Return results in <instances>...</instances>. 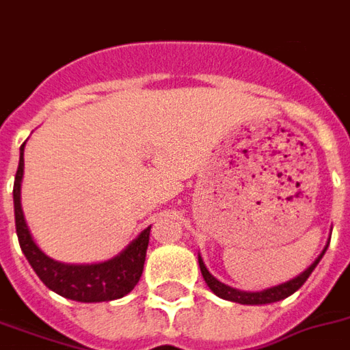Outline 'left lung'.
Wrapping results in <instances>:
<instances>
[{"instance_id": "obj_1", "label": "left lung", "mask_w": 350, "mask_h": 350, "mask_svg": "<svg viewBox=\"0 0 350 350\" xmlns=\"http://www.w3.org/2000/svg\"><path fill=\"white\" fill-rule=\"evenodd\" d=\"M326 250H328V245L324 247L323 253L313 260V264H311L309 268H306V270L301 271L300 275L288 279V281L281 283V285L270 286V288H264V291H257V293L240 291V288H234V286H228L225 285V283H221L219 279L213 278L212 273H210V270L206 268L204 260H202L200 255H198V266H200V271H202V278H204L206 285L210 286V291H212L215 296H219V298H223V300L243 304V306H264V304H273V301L285 300V298H288L291 294L296 293V291H298V288L308 281V278L311 275V271L317 268V264L321 262V258H323V255L326 253Z\"/></svg>"}]
</instances>
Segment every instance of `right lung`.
Returning a JSON list of instances; mask_svg holds the SVG:
<instances>
[{
  "instance_id": "right-lung-1",
  "label": "right lung",
  "mask_w": 350,
  "mask_h": 350,
  "mask_svg": "<svg viewBox=\"0 0 350 350\" xmlns=\"http://www.w3.org/2000/svg\"><path fill=\"white\" fill-rule=\"evenodd\" d=\"M24 146L26 142L20 146V161L18 170L14 176L12 200H14V223H16L20 247L35 273L50 291L75 301H84V304L110 301L129 294L144 270L146 250H148L152 227L144 228L122 253L103 262L67 264L50 258L35 243L22 210L20 191L24 178Z\"/></svg>"
}]
</instances>
